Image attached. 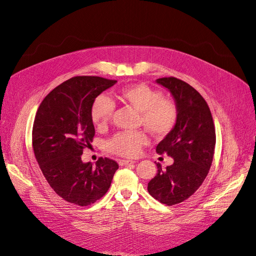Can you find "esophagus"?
I'll list each match as a JSON object with an SVG mask.
<instances>
[{
  "label": "esophagus",
  "mask_w": 256,
  "mask_h": 256,
  "mask_svg": "<svg viewBox=\"0 0 256 256\" xmlns=\"http://www.w3.org/2000/svg\"><path fill=\"white\" fill-rule=\"evenodd\" d=\"M135 161L133 160H119V164L121 166H132L134 164Z\"/></svg>",
  "instance_id": "obj_1"
}]
</instances>
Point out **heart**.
Returning <instances> with one entry per match:
<instances>
[{"instance_id": "1", "label": "heart", "mask_w": 256, "mask_h": 256, "mask_svg": "<svg viewBox=\"0 0 256 256\" xmlns=\"http://www.w3.org/2000/svg\"><path fill=\"white\" fill-rule=\"evenodd\" d=\"M118 98L140 114V123L156 137H164L174 128L178 118V108L174 100L162 97L158 90L147 84H130L120 90ZM114 104L106 95L97 96L90 107V119L97 128H106L114 114ZM148 142L142 132L116 134L107 142L109 152L126 158L138 156Z\"/></svg>"}]
</instances>
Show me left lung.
Returning a JSON list of instances; mask_svg holds the SVG:
<instances>
[{
	"mask_svg": "<svg viewBox=\"0 0 256 256\" xmlns=\"http://www.w3.org/2000/svg\"><path fill=\"white\" fill-rule=\"evenodd\" d=\"M156 83L168 88L178 108L174 128L156 148L159 154L172 156V166L162 170L148 182V192L163 204L174 206L192 196L206 180L211 168L216 142L211 111L199 92L174 76Z\"/></svg>",
	"mask_w": 256,
	"mask_h": 256,
	"instance_id": "obj_1",
	"label": "left lung"
}]
</instances>
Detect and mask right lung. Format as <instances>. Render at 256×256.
I'll list each match as a JSON object with an SVG mask.
<instances>
[{"mask_svg": "<svg viewBox=\"0 0 256 256\" xmlns=\"http://www.w3.org/2000/svg\"><path fill=\"white\" fill-rule=\"evenodd\" d=\"M114 80L80 76L58 85L38 107L32 128V146L45 180L67 202L86 206L108 192L118 163L100 158L95 166L81 159L95 135L90 107Z\"/></svg>", "mask_w": 256, "mask_h": 256, "instance_id": "right-lung-1", "label": "right lung"}]
</instances>
